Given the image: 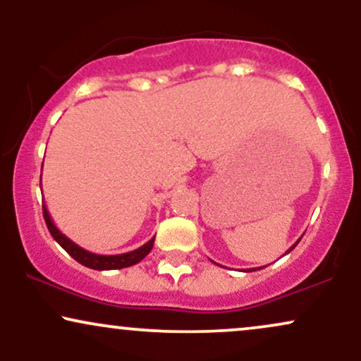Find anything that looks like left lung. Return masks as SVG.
Listing matches in <instances>:
<instances>
[{"mask_svg": "<svg viewBox=\"0 0 361 361\" xmlns=\"http://www.w3.org/2000/svg\"><path fill=\"white\" fill-rule=\"evenodd\" d=\"M300 240H302V238H300ZM300 240H298V241H300ZM298 241H296V243H295L293 246H291V248H290V250H288V252H286V253H290V252H291V250H293V248H295V246H296V245H298ZM286 253H285V255H286ZM252 270H257V268H252ZM248 271H250V270H248Z\"/></svg>", "mask_w": 361, "mask_h": 361, "instance_id": "1", "label": "left lung"}]
</instances>
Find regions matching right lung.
I'll return each mask as SVG.
<instances>
[{"label": "right lung", "mask_w": 361, "mask_h": 361, "mask_svg": "<svg viewBox=\"0 0 361 361\" xmlns=\"http://www.w3.org/2000/svg\"><path fill=\"white\" fill-rule=\"evenodd\" d=\"M43 168V166H41ZM43 216L44 221H47V226L49 230V233L56 243L61 246L65 252L76 259V262L85 264V267L91 268V270H120V268H126V267H133V264L140 263L147 255L152 252L154 238H152L149 241H147L143 246L140 248L133 250V252H128V253H121V255H97V253H91L88 250L81 248L80 245H76L75 241H71L68 238L66 235H63L61 231L58 230L56 225H54L51 216H49L47 207L43 204Z\"/></svg>", "instance_id": "1"}]
</instances>
